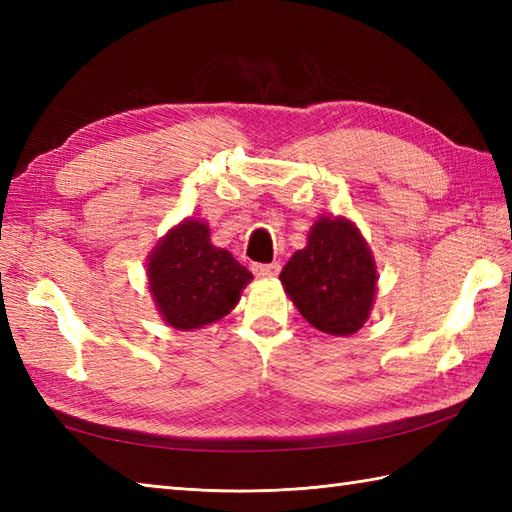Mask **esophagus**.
<instances>
[{
  "mask_svg": "<svg viewBox=\"0 0 512 512\" xmlns=\"http://www.w3.org/2000/svg\"><path fill=\"white\" fill-rule=\"evenodd\" d=\"M253 273L262 279H273L279 275V264H255Z\"/></svg>",
  "mask_w": 512,
  "mask_h": 512,
  "instance_id": "esophagus-1",
  "label": "esophagus"
}]
</instances>
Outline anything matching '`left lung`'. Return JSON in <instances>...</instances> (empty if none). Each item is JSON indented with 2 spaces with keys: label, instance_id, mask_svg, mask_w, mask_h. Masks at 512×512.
Returning <instances> with one entry per match:
<instances>
[{
  "label": "left lung",
  "instance_id": "8db88e82",
  "mask_svg": "<svg viewBox=\"0 0 512 512\" xmlns=\"http://www.w3.org/2000/svg\"><path fill=\"white\" fill-rule=\"evenodd\" d=\"M281 284L301 317L330 336H350L372 314L378 273L372 248L343 215H321L306 248L281 270Z\"/></svg>",
  "mask_w": 512,
  "mask_h": 512
}]
</instances>
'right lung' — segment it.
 Wrapping results in <instances>:
<instances>
[{
  "label": "right lung",
  "mask_w": 512,
  "mask_h": 512,
  "mask_svg": "<svg viewBox=\"0 0 512 512\" xmlns=\"http://www.w3.org/2000/svg\"><path fill=\"white\" fill-rule=\"evenodd\" d=\"M253 275L211 244V228L184 217L147 255V284L156 310L173 330H200L224 319Z\"/></svg>",
  "instance_id": "add662e5"
}]
</instances>
